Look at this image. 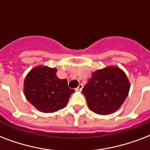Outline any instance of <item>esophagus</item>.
Segmentation results:
<instances>
[{
	"instance_id": "esophagus-1",
	"label": "esophagus",
	"mask_w": 150,
	"mask_h": 150,
	"mask_svg": "<svg viewBox=\"0 0 150 150\" xmlns=\"http://www.w3.org/2000/svg\"><path fill=\"white\" fill-rule=\"evenodd\" d=\"M82 88H83V85L79 84V86H78L77 88H76V90H78V91H81V90L82 89Z\"/></svg>"
}]
</instances>
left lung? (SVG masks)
<instances>
[{
    "label": "left lung",
    "mask_w": 150,
    "mask_h": 150,
    "mask_svg": "<svg viewBox=\"0 0 150 150\" xmlns=\"http://www.w3.org/2000/svg\"><path fill=\"white\" fill-rule=\"evenodd\" d=\"M129 89L130 82L124 71L116 66H109L93 72L82 93L92 111L107 115L121 107Z\"/></svg>",
    "instance_id": "8db88e82"
}]
</instances>
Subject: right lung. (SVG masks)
<instances>
[{
  "label": "right lung",
  "instance_id": "right-lung-1",
  "mask_svg": "<svg viewBox=\"0 0 150 150\" xmlns=\"http://www.w3.org/2000/svg\"><path fill=\"white\" fill-rule=\"evenodd\" d=\"M57 68L37 66L33 68L24 81L25 98L43 113H53L62 109L75 92L68 86L67 79L57 76Z\"/></svg>",
  "mask_w": 150,
  "mask_h": 150
}]
</instances>
